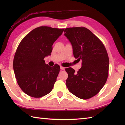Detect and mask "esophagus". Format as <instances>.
<instances>
[{"label":"esophagus","instance_id":"1","mask_svg":"<svg viewBox=\"0 0 125 125\" xmlns=\"http://www.w3.org/2000/svg\"><path fill=\"white\" fill-rule=\"evenodd\" d=\"M60 69L61 70H64V67H62V66H60Z\"/></svg>","mask_w":125,"mask_h":125}]
</instances>
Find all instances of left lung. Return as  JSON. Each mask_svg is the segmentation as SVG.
Here are the masks:
<instances>
[{
  "mask_svg": "<svg viewBox=\"0 0 125 125\" xmlns=\"http://www.w3.org/2000/svg\"><path fill=\"white\" fill-rule=\"evenodd\" d=\"M64 35L71 43L73 54L82 61L77 73L71 68L66 85L71 94L82 99L96 95L106 83L108 75L109 59L102 42L88 29L83 27L65 28Z\"/></svg>",
  "mask_w": 125,
  "mask_h": 125,
  "instance_id": "1",
  "label": "left lung"
}]
</instances>
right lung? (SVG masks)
Returning a JSON list of instances; mask_svg holds the SVG:
<instances>
[{
    "instance_id": "right-lung-1",
    "label": "right lung",
    "mask_w": 125,
    "mask_h": 125,
    "mask_svg": "<svg viewBox=\"0 0 125 125\" xmlns=\"http://www.w3.org/2000/svg\"><path fill=\"white\" fill-rule=\"evenodd\" d=\"M64 29L41 26L30 31L20 42L13 60L17 83L26 94L40 98L52 91L60 66L49 67L44 58L51 55L52 46Z\"/></svg>"
}]
</instances>
